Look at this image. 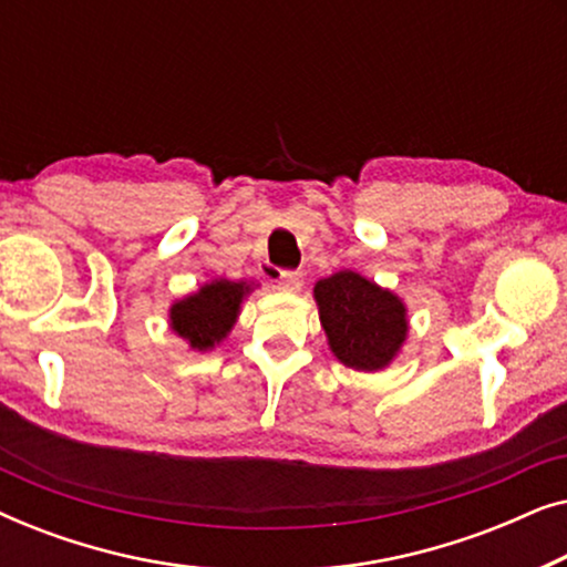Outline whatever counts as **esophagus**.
<instances>
[{"label": "esophagus", "mask_w": 567, "mask_h": 567, "mask_svg": "<svg viewBox=\"0 0 567 567\" xmlns=\"http://www.w3.org/2000/svg\"><path fill=\"white\" fill-rule=\"evenodd\" d=\"M276 281L284 291H299L301 284H305V276H301L299 270H278Z\"/></svg>", "instance_id": "obj_1"}]
</instances>
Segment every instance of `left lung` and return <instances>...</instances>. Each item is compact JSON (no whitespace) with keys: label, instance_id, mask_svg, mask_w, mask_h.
Listing matches in <instances>:
<instances>
[{"label":"left lung","instance_id":"obj_1","mask_svg":"<svg viewBox=\"0 0 567 567\" xmlns=\"http://www.w3.org/2000/svg\"><path fill=\"white\" fill-rule=\"evenodd\" d=\"M320 320L332 353L346 367L384 369L405 340V307L390 291H382L353 270L322 278L315 286Z\"/></svg>","mask_w":567,"mask_h":567}]
</instances>
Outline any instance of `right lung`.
<instances>
[{"mask_svg": "<svg viewBox=\"0 0 567 567\" xmlns=\"http://www.w3.org/2000/svg\"><path fill=\"white\" fill-rule=\"evenodd\" d=\"M247 286L231 281H214L193 297L177 301L169 312L173 330L190 340L193 348L206 351L227 336L235 324Z\"/></svg>", "mask_w": 567, "mask_h": 567, "instance_id": "1", "label": "right lung"}]
</instances>
